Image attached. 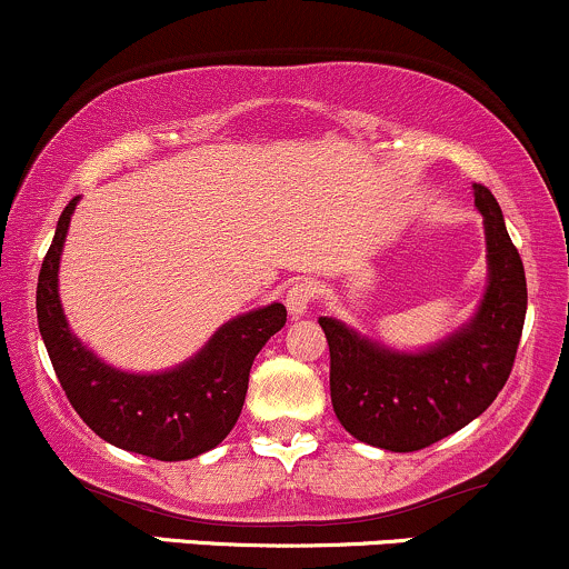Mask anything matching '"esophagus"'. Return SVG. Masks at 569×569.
I'll use <instances>...</instances> for the list:
<instances>
[{
    "instance_id": "esophagus-1",
    "label": "esophagus",
    "mask_w": 569,
    "mask_h": 569,
    "mask_svg": "<svg viewBox=\"0 0 569 569\" xmlns=\"http://www.w3.org/2000/svg\"><path fill=\"white\" fill-rule=\"evenodd\" d=\"M318 297V283L316 280H297L289 291H286V307H289L291 318H302L310 307L312 299Z\"/></svg>"
}]
</instances>
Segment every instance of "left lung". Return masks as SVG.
I'll use <instances>...</instances> for the list:
<instances>
[{
  "mask_svg": "<svg viewBox=\"0 0 569 569\" xmlns=\"http://www.w3.org/2000/svg\"><path fill=\"white\" fill-rule=\"evenodd\" d=\"M485 217L489 280L479 310L433 348L398 352L335 318H318L331 356V403L350 436L390 452L447 439L498 398L513 369L527 316V280L502 211L473 184Z\"/></svg>",
  "mask_w": 569,
  "mask_h": 569,
  "instance_id": "obj_1",
  "label": "left lung"
}]
</instances>
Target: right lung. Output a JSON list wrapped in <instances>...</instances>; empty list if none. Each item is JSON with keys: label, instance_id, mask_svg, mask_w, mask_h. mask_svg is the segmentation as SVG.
<instances>
[{"label": "right lung", "instance_id": "add662e5", "mask_svg": "<svg viewBox=\"0 0 569 569\" xmlns=\"http://www.w3.org/2000/svg\"><path fill=\"white\" fill-rule=\"evenodd\" d=\"M77 200L58 219L37 283L39 335L58 382L84 426L114 447L166 462L208 452L238 422L248 371L267 339L283 329L286 307L272 302L232 318L198 356L160 375L109 367L71 335L58 299V264Z\"/></svg>", "mask_w": 569, "mask_h": 569}]
</instances>
